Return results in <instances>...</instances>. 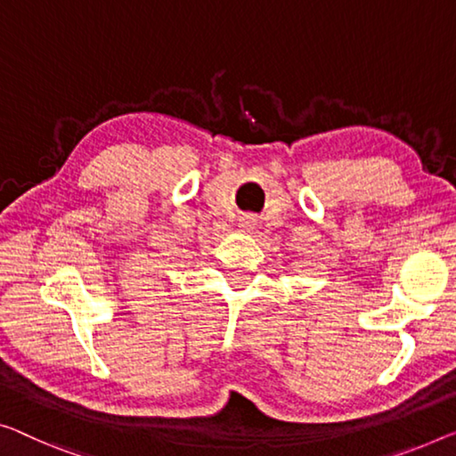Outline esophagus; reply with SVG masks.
<instances>
[{"label":"esophagus","instance_id":"34e87169","mask_svg":"<svg viewBox=\"0 0 456 456\" xmlns=\"http://www.w3.org/2000/svg\"><path fill=\"white\" fill-rule=\"evenodd\" d=\"M256 225H257V219H256L254 215H243L241 219H240V227L243 231H248V233H249V231H254Z\"/></svg>","mask_w":456,"mask_h":456}]
</instances>
